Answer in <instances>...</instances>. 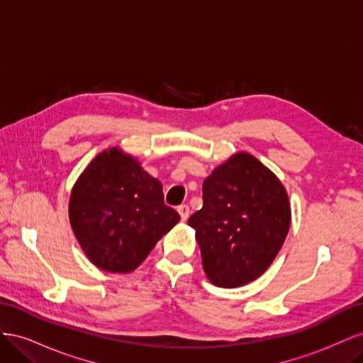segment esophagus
<instances>
[{"mask_svg": "<svg viewBox=\"0 0 363 363\" xmlns=\"http://www.w3.org/2000/svg\"><path fill=\"white\" fill-rule=\"evenodd\" d=\"M177 212L180 215V218L183 219V221H186V219L189 218V206L188 204H182L177 207Z\"/></svg>", "mask_w": 363, "mask_h": 363, "instance_id": "obj_1", "label": "esophagus"}]
</instances>
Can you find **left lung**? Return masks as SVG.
<instances>
[{"label": "left lung", "instance_id": "obj_1", "mask_svg": "<svg viewBox=\"0 0 363 363\" xmlns=\"http://www.w3.org/2000/svg\"><path fill=\"white\" fill-rule=\"evenodd\" d=\"M195 230L207 279L219 288L256 280L279 255L291 225L289 196L277 175L248 152H236L203 183Z\"/></svg>", "mask_w": 363, "mask_h": 363}]
</instances>
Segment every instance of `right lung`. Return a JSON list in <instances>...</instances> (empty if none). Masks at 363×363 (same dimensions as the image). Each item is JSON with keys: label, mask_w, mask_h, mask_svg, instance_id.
Returning <instances> with one entry per match:
<instances>
[{"label": "right lung", "mask_w": 363, "mask_h": 363, "mask_svg": "<svg viewBox=\"0 0 363 363\" xmlns=\"http://www.w3.org/2000/svg\"><path fill=\"white\" fill-rule=\"evenodd\" d=\"M68 208L87 259L116 274L135 271L180 221L163 203L162 183L119 147L101 151L87 164L74 184Z\"/></svg>", "instance_id": "obj_1"}]
</instances>
